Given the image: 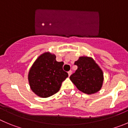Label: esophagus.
Here are the masks:
<instances>
[{
	"instance_id": "1",
	"label": "esophagus",
	"mask_w": 128,
	"mask_h": 128,
	"mask_svg": "<svg viewBox=\"0 0 128 128\" xmlns=\"http://www.w3.org/2000/svg\"><path fill=\"white\" fill-rule=\"evenodd\" d=\"M71 74H72V71H68V75H69V76H70L71 75Z\"/></svg>"
}]
</instances>
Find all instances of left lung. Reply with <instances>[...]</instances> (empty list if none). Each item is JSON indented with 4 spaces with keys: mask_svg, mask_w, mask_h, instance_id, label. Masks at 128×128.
<instances>
[{
    "mask_svg": "<svg viewBox=\"0 0 128 128\" xmlns=\"http://www.w3.org/2000/svg\"><path fill=\"white\" fill-rule=\"evenodd\" d=\"M74 64L78 69L70 78L76 88L88 95L100 91L103 85L104 73L94 58L82 56L75 61Z\"/></svg>",
    "mask_w": 128,
    "mask_h": 128,
    "instance_id": "obj_1",
    "label": "left lung"
}]
</instances>
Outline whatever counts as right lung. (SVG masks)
<instances>
[{"mask_svg":"<svg viewBox=\"0 0 128 128\" xmlns=\"http://www.w3.org/2000/svg\"><path fill=\"white\" fill-rule=\"evenodd\" d=\"M54 54L46 52L36 59L28 72L31 90L42 98H47L58 92L62 83L68 77L63 70V62H57Z\"/></svg>","mask_w":128,"mask_h":128,"instance_id":"1","label":"right lung"}]
</instances>
